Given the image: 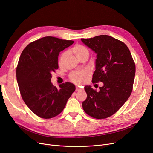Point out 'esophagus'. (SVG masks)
Masks as SVG:
<instances>
[{
    "label": "esophagus",
    "instance_id": "obj_1",
    "mask_svg": "<svg viewBox=\"0 0 153 153\" xmlns=\"http://www.w3.org/2000/svg\"><path fill=\"white\" fill-rule=\"evenodd\" d=\"M81 90H82L81 88L78 87H76V91H81Z\"/></svg>",
    "mask_w": 153,
    "mask_h": 153
}]
</instances>
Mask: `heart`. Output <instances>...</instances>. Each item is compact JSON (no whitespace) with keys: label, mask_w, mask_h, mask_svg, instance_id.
<instances>
[{"label":"heart","mask_w":153,"mask_h":153,"mask_svg":"<svg viewBox=\"0 0 153 153\" xmlns=\"http://www.w3.org/2000/svg\"><path fill=\"white\" fill-rule=\"evenodd\" d=\"M73 52L77 58H79L80 56L84 55H89V52L87 49L80 45H76L74 46L72 49ZM64 54H62L61 57V59L63 57ZM91 75L90 71L88 69H82V70L73 71L69 76V78L72 82L76 85H80L83 83H85Z\"/></svg>","instance_id":"obj_1"}]
</instances>
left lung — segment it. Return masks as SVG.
Instances as JSON below:
<instances>
[{"label":"left lung","instance_id":"8db88e82","mask_svg":"<svg viewBox=\"0 0 153 153\" xmlns=\"http://www.w3.org/2000/svg\"><path fill=\"white\" fill-rule=\"evenodd\" d=\"M97 54L92 83L101 82L99 91L85 86V112L92 117L105 119L114 114L129 98L133 89L135 64L127 46L107 35L81 39Z\"/></svg>","mask_w":153,"mask_h":153}]
</instances>
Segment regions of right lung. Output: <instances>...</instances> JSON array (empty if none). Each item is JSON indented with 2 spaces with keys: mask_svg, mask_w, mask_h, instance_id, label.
<instances>
[{
  "mask_svg": "<svg viewBox=\"0 0 153 153\" xmlns=\"http://www.w3.org/2000/svg\"><path fill=\"white\" fill-rule=\"evenodd\" d=\"M74 43L52 36L29 43L23 50L16 68V80L22 98L32 112L43 119L61 113L68 100L75 91L72 83L59 85L51 82L57 69L60 52Z\"/></svg>",
  "mask_w": 153,
  "mask_h": 153,
  "instance_id": "right-lung-1",
  "label": "right lung"
}]
</instances>
